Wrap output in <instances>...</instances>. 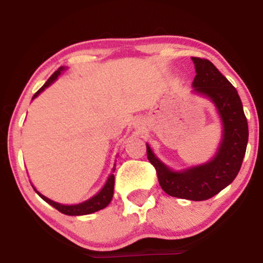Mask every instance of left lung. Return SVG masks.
<instances>
[{"label":"left lung","mask_w":263,"mask_h":263,"mask_svg":"<svg viewBox=\"0 0 263 263\" xmlns=\"http://www.w3.org/2000/svg\"><path fill=\"white\" fill-rule=\"evenodd\" d=\"M192 59L196 70L193 86L196 92L213 100L224 125V135L217 156L210 163L182 172H174L161 164L148 145L147 158L156 168L158 181L165 193L179 199L203 201L221 192L238 175L249 130L242 102L231 82L211 61L200 57Z\"/></svg>","instance_id":"1"}]
</instances>
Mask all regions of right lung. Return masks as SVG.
Instances as JSON below:
<instances>
[{
  "label": "right lung",
  "mask_w": 263,
  "mask_h": 263,
  "mask_svg": "<svg viewBox=\"0 0 263 263\" xmlns=\"http://www.w3.org/2000/svg\"><path fill=\"white\" fill-rule=\"evenodd\" d=\"M63 69H64L63 67H60L59 69H57L55 73H53L51 77L48 79V81H46L45 84L43 85L42 87L34 93L33 98H32V99H34L35 97L39 95V93H41L42 91H44V89L48 87V86L51 85L52 82L56 80L57 77H59V75L61 74V70H63ZM115 170H116V165L114 166L112 172H115ZM114 185H115V176H114V174H111L110 177L107 178V181L105 183V185H104V188L100 190V192L97 194L96 196H93L92 199L85 201V202H82V203L74 204V206H64V204H60L57 202H53V201L48 199V197L42 195L41 193H38L35 189L34 190L37 192L38 195L41 196L43 200L46 201V202H48L49 204H51L52 207H55L57 211L61 212V213L67 214V215H84V214H91V213H93V212H97L99 210H103V208H105L107 204L110 203V201L112 200Z\"/></svg>",
  "instance_id": "add662e5"
}]
</instances>
